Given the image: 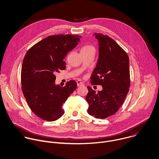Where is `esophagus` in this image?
<instances>
[{
    "mask_svg": "<svg viewBox=\"0 0 159 159\" xmlns=\"http://www.w3.org/2000/svg\"><path fill=\"white\" fill-rule=\"evenodd\" d=\"M83 85H84V83L83 82H81L80 80L77 81V86H81Z\"/></svg>",
    "mask_w": 159,
    "mask_h": 159,
    "instance_id": "esophagus-1",
    "label": "esophagus"
}]
</instances>
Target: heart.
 <instances>
[{"instance_id":"1","label":"heart","mask_w":159,"mask_h":159,"mask_svg":"<svg viewBox=\"0 0 159 159\" xmlns=\"http://www.w3.org/2000/svg\"><path fill=\"white\" fill-rule=\"evenodd\" d=\"M90 48H93L91 46H89V45H85L82 48H81V50H88Z\"/></svg>"}]
</instances>
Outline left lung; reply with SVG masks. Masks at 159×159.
Listing matches in <instances>:
<instances>
[{
  "instance_id": "obj_1",
  "label": "left lung",
  "mask_w": 159,
  "mask_h": 159,
  "mask_svg": "<svg viewBox=\"0 0 159 159\" xmlns=\"http://www.w3.org/2000/svg\"><path fill=\"white\" fill-rule=\"evenodd\" d=\"M98 40L99 59L91 76L93 84L102 86L96 93L88 86L86 101L88 114L104 119L114 114L121 106L130 86L129 60L125 52L111 38L93 35Z\"/></svg>"
}]
</instances>
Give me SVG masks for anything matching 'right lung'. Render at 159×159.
Segmentation results:
<instances>
[{
  "instance_id": "add662e5",
  "label": "right lung",
  "mask_w": 159,
  "mask_h": 159,
  "mask_svg": "<svg viewBox=\"0 0 159 159\" xmlns=\"http://www.w3.org/2000/svg\"><path fill=\"white\" fill-rule=\"evenodd\" d=\"M81 36L52 35L43 39L27 52L21 70L23 94L32 112L40 119L54 121L65 113L62 105L76 89L75 80L65 87L55 84V74L65 69L63 61Z\"/></svg>"
}]
</instances>
